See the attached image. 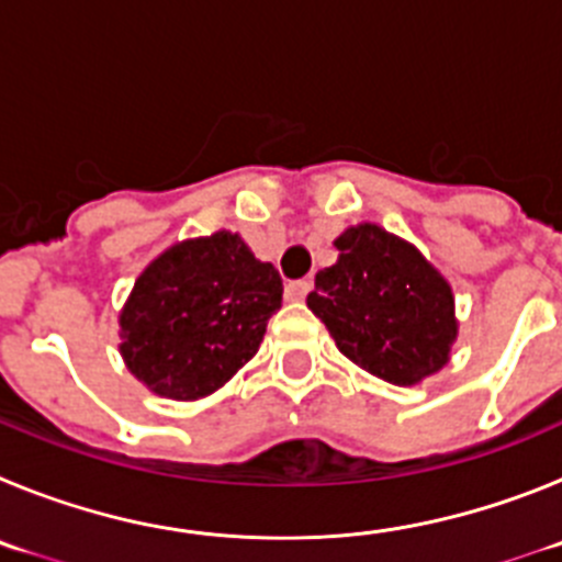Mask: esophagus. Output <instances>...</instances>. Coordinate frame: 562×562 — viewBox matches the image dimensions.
I'll list each match as a JSON object with an SVG mask.
<instances>
[{"label":"esophagus","instance_id":"1","mask_svg":"<svg viewBox=\"0 0 562 562\" xmlns=\"http://www.w3.org/2000/svg\"><path fill=\"white\" fill-rule=\"evenodd\" d=\"M313 282L311 280H300V282H288L285 285V300L288 302H305L307 293H311Z\"/></svg>","mask_w":562,"mask_h":562}]
</instances>
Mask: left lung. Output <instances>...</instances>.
Listing matches in <instances>:
<instances>
[{"label": "left lung", "mask_w": 562, "mask_h": 562, "mask_svg": "<svg viewBox=\"0 0 562 562\" xmlns=\"http://www.w3.org/2000/svg\"><path fill=\"white\" fill-rule=\"evenodd\" d=\"M333 246L338 260L316 274L307 307L338 350L394 386L437 375L459 336L451 282L417 246L369 221Z\"/></svg>", "instance_id": "8db88e82"}]
</instances>
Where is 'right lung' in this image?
<instances>
[{"label": "right lung", "instance_id": "obj_1", "mask_svg": "<svg viewBox=\"0 0 562 562\" xmlns=\"http://www.w3.org/2000/svg\"><path fill=\"white\" fill-rule=\"evenodd\" d=\"M282 280L237 232L187 237L148 262L120 311V356L168 401L218 392L260 350Z\"/></svg>", "mask_w": 562, "mask_h": 562}]
</instances>
